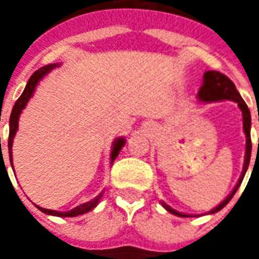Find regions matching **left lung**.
I'll return each mask as SVG.
<instances>
[{"label": "left lung", "mask_w": 259, "mask_h": 259, "mask_svg": "<svg viewBox=\"0 0 259 259\" xmlns=\"http://www.w3.org/2000/svg\"><path fill=\"white\" fill-rule=\"evenodd\" d=\"M199 99L204 101V102H214V101H224V99H229V101H235L238 106L241 108L242 115H244V131L246 135V151H245V161H244V170L241 174V179L238 184L235 186V189L232 190V193L229 194L226 199H225L222 203L219 204L218 207H214L210 213H214L218 210H221L222 207H225L228 202L234 197V194L236 193V190L239 189V186L244 180V176L248 170V165H249V160H251V150H252V144H251V114H249V109L244 102V99L241 98L239 92L236 91L234 82L228 77V76L222 75L216 70H207L203 76V85L199 91ZM258 151H259V143H258ZM164 204V203H163ZM165 209L171 213L177 214V216H190V214L180 213L177 210H174L171 207H168L167 204H164Z\"/></svg>", "instance_id": "obj_1"}]
</instances>
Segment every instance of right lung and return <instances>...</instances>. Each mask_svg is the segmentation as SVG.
Masks as SVG:
<instances>
[{
    "label": "right lung",
    "mask_w": 259,
    "mask_h": 259,
    "mask_svg": "<svg viewBox=\"0 0 259 259\" xmlns=\"http://www.w3.org/2000/svg\"><path fill=\"white\" fill-rule=\"evenodd\" d=\"M55 67L56 65H47V66H43V67H40L38 70H35L34 73L31 75V77L28 79L24 92H23L21 96L17 99L14 108H13V111H11V116H10V135H8V153H10V157H11V147H13V140H14L15 131H17V128H18V116H20V114H21V111L24 109V106L27 105V102H28V99L31 98V95H33V92H34L35 86H37V83H38V80H40V79H41L45 75H47L52 69H55ZM124 144H125V141L122 140V138H118V140L115 141L114 150H112V154H111V160H115V157L118 155L119 150L122 148V145ZM0 148H1V143H0ZM11 165H13V157H11ZM101 196H102V194H99L98 197H95L94 200H91V202H88V203L85 204H80V206H77V207L72 209V210H69V212H56V210H50V209L38 207V206H37V207H38L43 213L53 214V216H62V218H72V216H77V214L86 213V212L92 210L95 206L98 204V202H99Z\"/></svg>",
    "instance_id": "1"
}]
</instances>
